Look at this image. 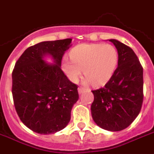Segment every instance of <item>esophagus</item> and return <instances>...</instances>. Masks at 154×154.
Returning <instances> with one entry per match:
<instances>
[{
    "mask_svg": "<svg viewBox=\"0 0 154 154\" xmlns=\"http://www.w3.org/2000/svg\"><path fill=\"white\" fill-rule=\"evenodd\" d=\"M83 91H85V89H84V88H82V87H79V88H78V93L79 94H82Z\"/></svg>",
    "mask_w": 154,
    "mask_h": 154,
    "instance_id": "1",
    "label": "esophagus"
}]
</instances>
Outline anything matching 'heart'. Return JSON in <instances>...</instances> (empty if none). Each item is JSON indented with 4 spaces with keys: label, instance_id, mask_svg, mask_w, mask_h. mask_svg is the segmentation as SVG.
I'll return each instance as SVG.
<instances>
[{
    "label": "heart",
    "instance_id": "b5f03b06",
    "mask_svg": "<svg viewBox=\"0 0 154 154\" xmlns=\"http://www.w3.org/2000/svg\"><path fill=\"white\" fill-rule=\"evenodd\" d=\"M71 58H64L62 67L72 82H77L83 71L86 82L102 86L110 80L116 70L118 54L110 44H83L72 50Z\"/></svg>",
    "mask_w": 154,
    "mask_h": 154
}]
</instances>
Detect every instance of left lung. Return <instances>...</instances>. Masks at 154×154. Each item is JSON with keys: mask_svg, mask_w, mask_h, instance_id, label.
<instances>
[{"mask_svg": "<svg viewBox=\"0 0 154 154\" xmlns=\"http://www.w3.org/2000/svg\"><path fill=\"white\" fill-rule=\"evenodd\" d=\"M118 52V67L105 87L92 91L91 110L100 128L120 131L139 116L143 93V67L132 48L116 39H110Z\"/></svg>", "mask_w": 154, "mask_h": 154, "instance_id": "left-lung-1", "label": "left lung"}]
</instances>
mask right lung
Returning <instances> with one entry per match:
<instances>
[{
    "instance_id": "1",
    "label": "right lung",
    "mask_w": 154,
    "mask_h": 154,
    "mask_svg": "<svg viewBox=\"0 0 154 154\" xmlns=\"http://www.w3.org/2000/svg\"><path fill=\"white\" fill-rule=\"evenodd\" d=\"M72 38L44 41L22 54L12 72V95L15 110L25 125L34 132L49 134L64 129L79 96L77 86L61 69ZM53 59V64L44 60Z\"/></svg>"
}]
</instances>
